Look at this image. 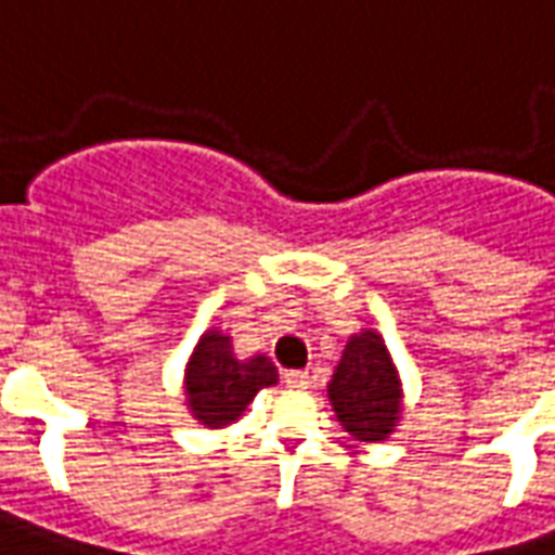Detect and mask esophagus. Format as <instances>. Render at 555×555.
<instances>
[{"label": "esophagus", "mask_w": 555, "mask_h": 555, "mask_svg": "<svg viewBox=\"0 0 555 555\" xmlns=\"http://www.w3.org/2000/svg\"><path fill=\"white\" fill-rule=\"evenodd\" d=\"M282 382H285V385H288V388H309L311 385V379H309V373L306 371H285L282 373Z\"/></svg>", "instance_id": "34e87169"}]
</instances>
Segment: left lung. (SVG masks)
Listing matches in <instances>:
<instances>
[{
	"instance_id": "left-lung-1",
	"label": "left lung",
	"mask_w": 555,
	"mask_h": 555,
	"mask_svg": "<svg viewBox=\"0 0 555 555\" xmlns=\"http://www.w3.org/2000/svg\"><path fill=\"white\" fill-rule=\"evenodd\" d=\"M332 409L356 441H385L403 412V388L379 332L364 330L344 347L330 382Z\"/></svg>"
}]
</instances>
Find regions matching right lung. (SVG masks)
<instances>
[{
	"instance_id": "1",
	"label": "right lung",
	"mask_w": 555,
	"mask_h": 555,
	"mask_svg": "<svg viewBox=\"0 0 555 555\" xmlns=\"http://www.w3.org/2000/svg\"><path fill=\"white\" fill-rule=\"evenodd\" d=\"M279 373L267 356L237 359L232 338L208 330L184 367V397L196 421L220 429L237 421L261 388L276 385Z\"/></svg>"
}]
</instances>
